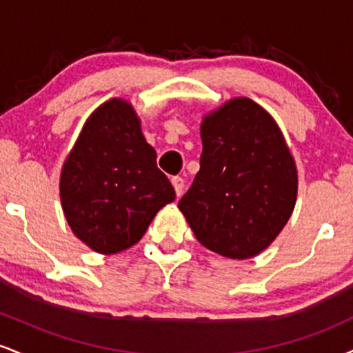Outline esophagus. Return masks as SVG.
Instances as JSON below:
<instances>
[{"label": "esophagus", "instance_id": "34e87169", "mask_svg": "<svg viewBox=\"0 0 353 353\" xmlns=\"http://www.w3.org/2000/svg\"><path fill=\"white\" fill-rule=\"evenodd\" d=\"M171 182H172V185H174V190H176L177 197H179L181 194H182V190H184V179H182V177H179V176H174L172 179H171Z\"/></svg>", "mask_w": 353, "mask_h": 353}]
</instances>
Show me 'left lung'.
Instances as JSON below:
<instances>
[{
    "label": "left lung",
    "instance_id": "obj_1",
    "mask_svg": "<svg viewBox=\"0 0 353 353\" xmlns=\"http://www.w3.org/2000/svg\"><path fill=\"white\" fill-rule=\"evenodd\" d=\"M201 169L179 209L202 245L250 259L274 242L297 201V168L274 117L249 98L204 116Z\"/></svg>",
    "mask_w": 353,
    "mask_h": 353
}]
</instances>
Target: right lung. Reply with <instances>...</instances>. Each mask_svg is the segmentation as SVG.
<instances>
[{
  "label": "right lung",
  "instance_id": "right-lung-1",
  "mask_svg": "<svg viewBox=\"0 0 353 353\" xmlns=\"http://www.w3.org/2000/svg\"><path fill=\"white\" fill-rule=\"evenodd\" d=\"M156 157L128 101L109 99L86 119L61 169L59 197L74 236L94 252L134 245L176 199Z\"/></svg>",
  "mask_w": 353,
  "mask_h": 353
}]
</instances>
